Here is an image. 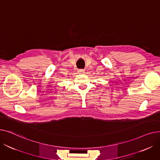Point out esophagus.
<instances>
[{
  "instance_id": "1",
  "label": "esophagus",
  "mask_w": 160,
  "mask_h": 160,
  "mask_svg": "<svg viewBox=\"0 0 160 160\" xmlns=\"http://www.w3.org/2000/svg\"><path fill=\"white\" fill-rule=\"evenodd\" d=\"M78 72H79V73H80V74L84 73V70H83V69H78Z\"/></svg>"
}]
</instances>
